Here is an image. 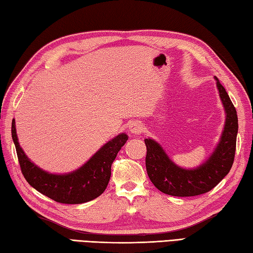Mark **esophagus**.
<instances>
[{
	"label": "esophagus",
	"instance_id": "34e87169",
	"mask_svg": "<svg viewBox=\"0 0 253 253\" xmlns=\"http://www.w3.org/2000/svg\"><path fill=\"white\" fill-rule=\"evenodd\" d=\"M128 128H130V131L133 134H140V133H142L143 130H144V126H143L140 121H134L130 123Z\"/></svg>",
	"mask_w": 253,
	"mask_h": 253
}]
</instances>
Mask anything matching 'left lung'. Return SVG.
I'll return each mask as SVG.
<instances>
[{
  "instance_id": "obj_1",
  "label": "left lung",
  "mask_w": 253,
  "mask_h": 253,
  "mask_svg": "<svg viewBox=\"0 0 253 253\" xmlns=\"http://www.w3.org/2000/svg\"><path fill=\"white\" fill-rule=\"evenodd\" d=\"M217 80L219 96L226 111V123L220 142L206 163L195 169L178 168L166 155L162 146L145 139V165L151 182L162 193L176 197L197 196L211 190L229 173L236 153L238 117L226 89Z\"/></svg>"
}]
</instances>
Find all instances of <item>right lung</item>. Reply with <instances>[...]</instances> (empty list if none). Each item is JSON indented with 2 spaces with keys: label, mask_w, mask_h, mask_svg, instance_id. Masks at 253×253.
Listing matches in <instances>:
<instances>
[{
  "label": "right lung",
  "mask_w": 253,
  "mask_h": 253,
  "mask_svg": "<svg viewBox=\"0 0 253 253\" xmlns=\"http://www.w3.org/2000/svg\"><path fill=\"white\" fill-rule=\"evenodd\" d=\"M12 137L18 163L27 183L52 201L61 204H83L100 196L111 176V164L126 144L127 135L122 133L103 145L87 163L73 173L49 174L32 163L18 144L15 120L12 121Z\"/></svg>",
  "instance_id": "1"
}]
</instances>
